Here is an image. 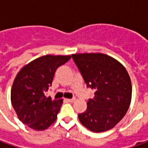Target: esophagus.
Here are the masks:
<instances>
[{
	"instance_id": "obj_1",
	"label": "esophagus",
	"mask_w": 148,
	"mask_h": 148,
	"mask_svg": "<svg viewBox=\"0 0 148 148\" xmlns=\"http://www.w3.org/2000/svg\"><path fill=\"white\" fill-rule=\"evenodd\" d=\"M75 100H76V99H75V98H73V99H66V101H67V102H71V103L74 102Z\"/></svg>"
}]
</instances>
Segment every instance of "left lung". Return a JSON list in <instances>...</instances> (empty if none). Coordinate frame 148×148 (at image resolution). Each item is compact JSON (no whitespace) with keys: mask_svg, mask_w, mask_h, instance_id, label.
Here are the masks:
<instances>
[{"mask_svg":"<svg viewBox=\"0 0 148 148\" xmlns=\"http://www.w3.org/2000/svg\"><path fill=\"white\" fill-rule=\"evenodd\" d=\"M72 58L87 87L95 90L86 110L78 114L80 122L95 133L113 128L126 114L131 103L132 85L126 68L104 53H76Z\"/></svg>","mask_w":148,"mask_h":148,"instance_id":"obj_1","label":"left lung"}]
</instances>
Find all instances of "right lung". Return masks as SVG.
<instances>
[{"label":"right lung","mask_w":148,"mask_h":148,"mask_svg":"<svg viewBox=\"0 0 148 148\" xmlns=\"http://www.w3.org/2000/svg\"><path fill=\"white\" fill-rule=\"evenodd\" d=\"M71 55H45L24 66L12 85L10 99L21 122L37 131L50 127L56 119L62 99L52 100L45 94L52 86L56 70Z\"/></svg>","instance_id":"1"}]
</instances>
